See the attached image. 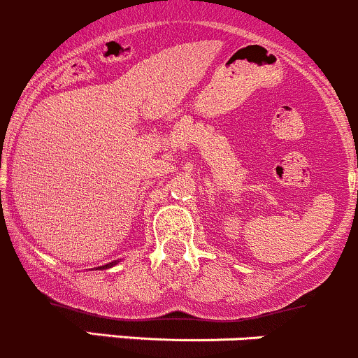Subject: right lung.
<instances>
[{
	"label": "right lung",
	"instance_id": "right-lung-1",
	"mask_svg": "<svg viewBox=\"0 0 358 358\" xmlns=\"http://www.w3.org/2000/svg\"><path fill=\"white\" fill-rule=\"evenodd\" d=\"M113 264H116V261H115V263H109V264H104V266H99V268H97V270H106V268H111V266H113Z\"/></svg>",
	"mask_w": 358,
	"mask_h": 358
}]
</instances>
